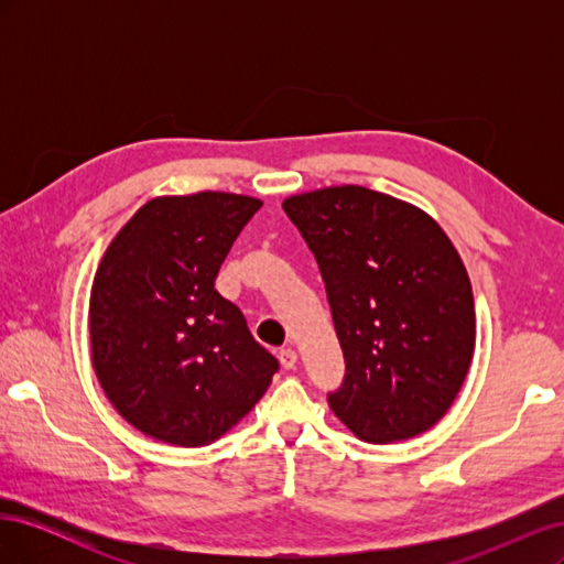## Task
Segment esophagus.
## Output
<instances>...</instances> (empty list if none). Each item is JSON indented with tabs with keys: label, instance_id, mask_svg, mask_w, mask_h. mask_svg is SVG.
<instances>
[{
	"label": "esophagus",
	"instance_id": "obj_1",
	"mask_svg": "<svg viewBox=\"0 0 564 564\" xmlns=\"http://www.w3.org/2000/svg\"><path fill=\"white\" fill-rule=\"evenodd\" d=\"M296 362H299L296 350H292V348H282V350H280V365H282L284 369H294Z\"/></svg>",
	"mask_w": 564,
	"mask_h": 564
}]
</instances>
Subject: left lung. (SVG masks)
I'll return each mask as SVG.
<instances>
[{
    "mask_svg": "<svg viewBox=\"0 0 564 564\" xmlns=\"http://www.w3.org/2000/svg\"><path fill=\"white\" fill-rule=\"evenodd\" d=\"M282 207L315 253L344 350L332 412L373 445L433 429L475 350L473 289L445 230L362 185L322 187Z\"/></svg>",
    "mask_w": 564,
    "mask_h": 564,
    "instance_id": "obj_1",
    "label": "left lung"
}]
</instances>
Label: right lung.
<instances>
[{
	"mask_svg": "<svg viewBox=\"0 0 564 564\" xmlns=\"http://www.w3.org/2000/svg\"><path fill=\"white\" fill-rule=\"evenodd\" d=\"M232 193L158 197L100 261L89 301L91 360L133 429L178 447L228 433L263 398L280 362L214 289L220 263L261 209Z\"/></svg>",
	"mask_w": 564,
	"mask_h": 564,
	"instance_id": "add662e5",
	"label": "right lung"
}]
</instances>
